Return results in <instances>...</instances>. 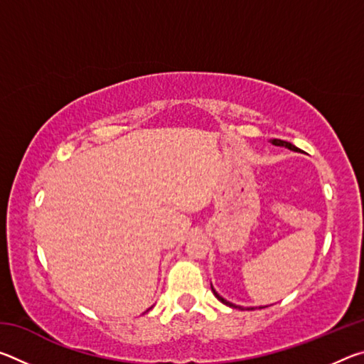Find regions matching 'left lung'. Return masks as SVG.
I'll return each mask as SVG.
<instances>
[{"instance_id": "1", "label": "left lung", "mask_w": 364, "mask_h": 364, "mask_svg": "<svg viewBox=\"0 0 364 364\" xmlns=\"http://www.w3.org/2000/svg\"><path fill=\"white\" fill-rule=\"evenodd\" d=\"M271 143H273L274 146H284V147H287V149H291V151H300V149H297V147H295L294 144L287 143V141H282V139H273V141H271ZM212 291H213V294H215V297H217L220 301H223L225 305H230V306H232V308H241V306H236V305H232L231 301L225 300L223 297H220V295H218L217 292H215V289H212ZM242 310H244V308H242ZM252 310H254V308H252Z\"/></svg>"}]
</instances>
